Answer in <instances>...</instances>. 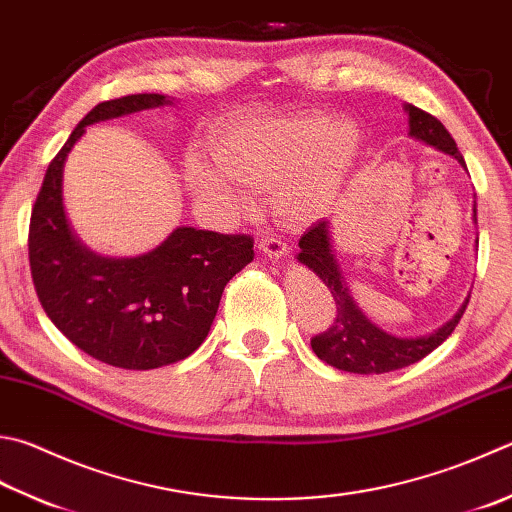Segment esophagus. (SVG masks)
<instances>
[{
  "mask_svg": "<svg viewBox=\"0 0 512 512\" xmlns=\"http://www.w3.org/2000/svg\"><path fill=\"white\" fill-rule=\"evenodd\" d=\"M258 247L260 252L267 254V256H274V258H281L289 252V247L281 236H274V234H267V236H260L258 238Z\"/></svg>",
  "mask_w": 512,
  "mask_h": 512,
  "instance_id": "obj_1",
  "label": "esophagus"
}]
</instances>
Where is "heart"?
Here are the masks:
<instances>
[{"instance_id": "b5f03b06", "label": "heart", "mask_w": 512, "mask_h": 512, "mask_svg": "<svg viewBox=\"0 0 512 512\" xmlns=\"http://www.w3.org/2000/svg\"><path fill=\"white\" fill-rule=\"evenodd\" d=\"M354 149V129L334 127L325 115L260 118L218 133V169L194 158L187 162L185 176L198 198L227 207L240 205L234 180L252 189L278 186L283 214L303 220L334 198Z\"/></svg>"}]
</instances>
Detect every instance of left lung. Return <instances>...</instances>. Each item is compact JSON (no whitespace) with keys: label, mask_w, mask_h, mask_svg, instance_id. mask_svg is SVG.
<instances>
[{"label":"left lung","mask_w":512,"mask_h":512,"mask_svg":"<svg viewBox=\"0 0 512 512\" xmlns=\"http://www.w3.org/2000/svg\"><path fill=\"white\" fill-rule=\"evenodd\" d=\"M406 111L410 115V136L450 153V156H455L466 167L464 156L457 149V142L452 140L446 127H443L435 115L421 111L412 104L406 106ZM298 247H301L298 260L321 278L323 285L330 289L334 298L336 316L332 325L325 332L312 336L310 343L318 359L334 365L336 370L354 374H383L408 368V365L421 361L432 350H437L455 332V327L459 325L461 316H464L468 307L466 301L455 314V318H450L437 332L419 336V339H397V336L385 334L379 327L372 325L359 312V307L354 305L332 254L330 223L327 220H318V223L307 229L301 240H298Z\"/></svg>","instance_id":"left-lung-1"}]
</instances>
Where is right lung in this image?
I'll use <instances>...</instances> for the list:
<instances>
[{
  "mask_svg": "<svg viewBox=\"0 0 512 512\" xmlns=\"http://www.w3.org/2000/svg\"><path fill=\"white\" fill-rule=\"evenodd\" d=\"M160 104L165 95L136 93L86 113L48 165L28 227V263L48 318L82 352L124 370H153L196 352L225 285L254 260L247 234L178 227L138 258H102L71 234L62 169L73 144L93 122Z\"/></svg>",
  "mask_w": 512,
  "mask_h": 512,
  "instance_id": "obj_1",
  "label": "right lung"
}]
</instances>
